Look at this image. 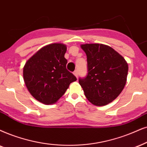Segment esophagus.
Listing matches in <instances>:
<instances>
[{"label": "esophagus", "mask_w": 147, "mask_h": 147, "mask_svg": "<svg viewBox=\"0 0 147 147\" xmlns=\"http://www.w3.org/2000/svg\"><path fill=\"white\" fill-rule=\"evenodd\" d=\"M73 74H74V75L76 77H78V70H75V71L73 72Z\"/></svg>", "instance_id": "esophagus-1"}]
</instances>
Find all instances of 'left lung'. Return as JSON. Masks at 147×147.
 Masks as SVG:
<instances>
[{"label": "left lung", "mask_w": 147, "mask_h": 147, "mask_svg": "<svg viewBox=\"0 0 147 147\" xmlns=\"http://www.w3.org/2000/svg\"><path fill=\"white\" fill-rule=\"evenodd\" d=\"M81 47L87 55V75L79 82L85 96L96 106L113 102L125 87L128 64L122 55L103 44H84Z\"/></svg>", "instance_id": "8db88e82"}]
</instances>
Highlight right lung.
Returning a JSON list of instances; mask_svg holds the SVG:
<instances>
[{"mask_svg":"<svg viewBox=\"0 0 147 147\" xmlns=\"http://www.w3.org/2000/svg\"><path fill=\"white\" fill-rule=\"evenodd\" d=\"M66 46L62 43L47 45L38 50L26 62L24 80L30 94L45 105L58 100L72 82L77 80L66 69L64 57Z\"/></svg>","mask_w":147,"mask_h":147,"instance_id":"add662e5","label":"right lung"}]
</instances>
